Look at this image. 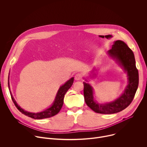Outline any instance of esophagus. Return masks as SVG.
<instances>
[{
	"label": "esophagus",
	"mask_w": 147,
	"mask_h": 147,
	"mask_svg": "<svg viewBox=\"0 0 147 147\" xmlns=\"http://www.w3.org/2000/svg\"><path fill=\"white\" fill-rule=\"evenodd\" d=\"M82 75L81 73H77L75 75L74 78L76 80H80L82 78Z\"/></svg>",
	"instance_id": "obj_1"
}]
</instances>
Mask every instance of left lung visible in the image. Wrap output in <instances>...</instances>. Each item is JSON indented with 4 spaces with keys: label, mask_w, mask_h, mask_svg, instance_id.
Masks as SVG:
<instances>
[{
    "label": "left lung",
    "mask_w": 147,
    "mask_h": 147,
    "mask_svg": "<svg viewBox=\"0 0 147 147\" xmlns=\"http://www.w3.org/2000/svg\"><path fill=\"white\" fill-rule=\"evenodd\" d=\"M108 53L117 60L124 70L127 72L129 84L118 99L111 103L100 105L94 100L91 86L84 82V95L86 103L92 110L98 113H116L126 108L133 100L138 86V71L136 66L134 55L128 46L121 40H116Z\"/></svg>",
    "instance_id": "left-lung-1"
}]
</instances>
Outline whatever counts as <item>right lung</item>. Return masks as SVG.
I'll return each mask as SVG.
<instances>
[{
	"mask_svg": "<svg viewBox=\"0 0 147 147\" xmlns=\"http://www.w3.org/2000/svg\"><path fill=\"white\" fill-rule=\"evenodd\" d=\"M74 81V78H71L70 79L69 81H67L64 85H63L61 86L57 92V95L56 96L55 100L54 101L53 104L52 105L51 107L48 108V109L41 112L39 113H30L28 112H27L24 110H23L22 108H21L20 106H18L14 99L13 98L11 92L10 90V86H9V82L8 80V87L10 91V94L11 95V98L12 99V100L15 105L16 107L17 108V109L20 112H22L23 114L25 115L26 116H27L28 117H30L32 119H45V118H48L52 117L56 114H57L59 111H60L63 104V99H64V96L67 91L69 90V89L73 85V83Z\"/></svg>",
	"mask_w": 147,
	"mask_h": 147,
	"instance_id": "right-lung-1",
	"label": "right lung"
}]
</instances>
